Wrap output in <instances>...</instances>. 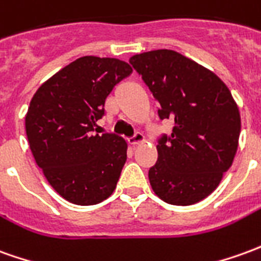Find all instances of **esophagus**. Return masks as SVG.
I'll return each mask as SVG.
<instances>
[{
	"instance_id": "34e87169",
	"label": "esophagus",
	"mask_w": 261,
	"mask_h": 261,
	"mask_svg": "<svg viewBox=\"0 0 261 261\" xmlns=\"http://www.w3.org/2000/svg\"><path fill=\"white\" fill-rule=\"evenodd\" d=\"M128 143H130L131 145H138V144H143V143H145V137H144V134H141V133H137L136 136H133L131 138H128Z\"/></svg>"
}]
</instances>
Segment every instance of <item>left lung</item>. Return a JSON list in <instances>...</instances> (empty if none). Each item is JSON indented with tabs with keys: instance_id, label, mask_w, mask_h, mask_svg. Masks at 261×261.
I'll return each instance as SVG.
<instances>
[{
	"instance_id": "left-lung-1",
	"label": "left lung",
	"mask_w": 261,
	"mask_h": 261,
	"mask_svg": "<svg viewBox=\"0 0 261 261\" xmlns=\"http://www.w3.org/2000/svg\"><path fill=\"white\" fill-rule=\"evenodd\" d=\"M130 63L161 106L160 118L174 128L156 145L148 171L154 194L188 206L218 188L236 155L240 113L225 83L199 63L169 49L134 55Z\"/></svg>"
}]
</instances>
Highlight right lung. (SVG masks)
Wrapping results in <instances>:
<instances>
[{
    "mask_svg": "<svg viewBox=\"0 0 261 261\" xmlns=\"http://www.w3.org/2000/svg\"><path fill=\"white\" fill-rule=\"evenodd\" d=\"M116 58L83 56L43 82L25 116L29 148L45 178L74 205H96L114 192L128 145L114 134H93L106 97L130 76Z\"/></svg>",
    "mask_w": 261,
    "mask_h": 261,
    "instance_id": "right-lung-1",
    "label": "right lung"
}]
</instances>
